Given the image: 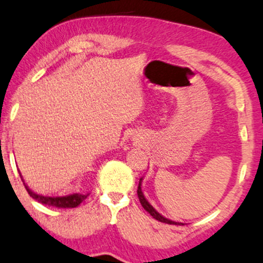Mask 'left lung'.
Here are the masks:
<instances>
[{
    "mask_svg": "<svg viewBox=\"0 0 263 263\" xmlns=\"http://www.w3.org/2000/svg\"><path fill=\"white\" fill-rule=\"evenodd\" d=\"M141 183H142V178L140 179V183H138V187H137V196H138V198H140V202H141L142 207H143L144 210L147 211L148 213H149L151 216L154 218V219L159 220V222H162V223H166V224H175V226H180V223H178V222H174V220L167 219V218L163 217L162 214L158 213V212H157L156 210H154L153 205H151V204H149V202H148V201L145 200V198H144L143 192H142V189H141Z\"/></svg>",
    "mask_w": 263,
    "mask_h": 263,
    "instance_id": "obj_1",
    "label": "left lung"
}]
</instances>
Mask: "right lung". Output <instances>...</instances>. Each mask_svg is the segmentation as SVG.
<instances>
[{
	"instance_id": "obj_1",
	"label": "right lung",
	"mask_w": 263,
	"mask_h": 263,
	"mask_svg": "<svg viewBox=\"0 0 263 263\" xmlns=\"http://www.w3.org/2000/svg\"><path fill=\"white\" fill-rule=\"evenodd\" d=\"M23 181V179H22ZM24 183V181H23ZM24 187L28 191L30 197H33L34 200H36L40 203L51 205V207H58V208H74L77 205H80L85 198L89 196V194H72V195H66V196H44L33 192L24 183Z\"/></svg>"
}]
</instances>
